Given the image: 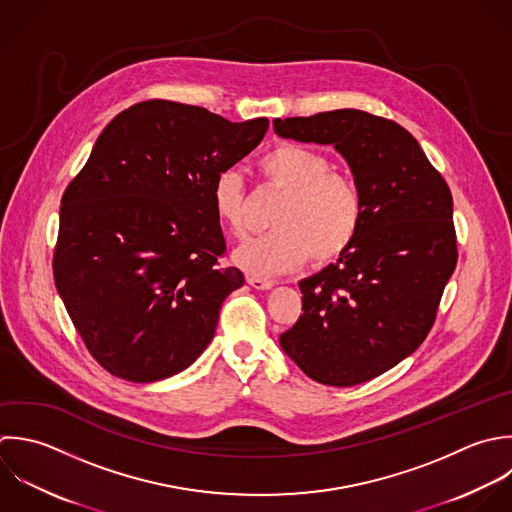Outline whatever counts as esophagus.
Returning <instances> with one entry per match:
<instances>
[{
    "label": "esophagus",
    "instance_id": "34e87169",
    "mask_svg": "<svg viewBox=\"0 0 512 512\" xmlns=\"http://www.w3.org/2000/svg\"><path fill=\"white\" fill-rule=\"evenodd\" d=\"M247 283H249L253 289H259V291H267V289H271V287L275 285V281H271V279L253 277V275H249V277H247Z\"/></svg>",
    "mask_w": 512,
    "mask_h": 512
}]
</instances>
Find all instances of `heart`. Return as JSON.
<instances>
[{"label":"heart","mask_w":512,"mask_h":512,"mask_svg":"<svg viewBox=\"0 0 512 512\" xmlns=\"http://www.w3.org/2000/svg\"><path fill=\"white\" fill-rule=\"evenodd\" d=\"M257 167L263 183L283 195L271 215L275 229L235 251L239 267L273 275L295 269L309 257L315 265H327L351 249L365 219V199L353 177L331 169L325 153L297 141L277 143L259 157ZM211 207L233 237H243L247 189L239 171L217 173Z\"/></svg>","instance_id":"heart-1"}]
</instances>
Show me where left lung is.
Here are the masks:
<instances>
[{"mask_svg": "<svg viewBox=\"0 0 512 512\" xmlns=\"http://www.w3.org/2000/svg\"><path fill=\"white\" fill-rule=\"evenodd\" d=\"M273 125L287 139L335 145L365 199L355 243L299 283L303 313L279 337L307 377L353 387L427 339L459 257L453 195L419 141L391 119L335 109Z\"/></svg>", "mask_w": 512, "mask_h": 512, "instance_id": "left-lung-1", "label": "left lung"}]
</instances>
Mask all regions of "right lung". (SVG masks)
<instances>
[{"mask_svg": "<svg viewBox=\"0 0 512 512\" xmlns=\"http://www.w3.org/2000/svg\"><path fill=\"white\" fill-rule=\"evenodd\" d=\"M267 127L265 117L231 123L197 105L141 101L111 119L63 191L55 287L111 375L161 381L211 343L225 297L245 283L219 265L227 247L211 185Z\"/></svg>", "mask_w": 512, "mask_h": 512, "instance_id": "obj_1", "label": "right lung"}]
</instances>
